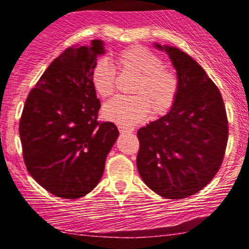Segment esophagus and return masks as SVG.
<instances>
[{
    "instance_id": "34e87169",
    "label": "esophagus",
    "mask_w": 249,
    "mask_h": 249,
    "mask_svg": "<svg viewBox=\"0 0 249 249\" xmlns=\"http://www.w3.org/2000/svg\"><path fill=\"white\" fill-rule=\"evenodd\" d=\"M119 131H121V133H127V132H133V128L131 127H123V126H119Z\"/></svg>"
}]
</instances>
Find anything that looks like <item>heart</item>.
Segmentation results:
<instances>
[{
    "label": "heart",
    "instance_id": "1",
    "mask_svg": "<svg viewBox=\"0 0 249 249\" xmlns=\"http://www.w3.org/2000/svg\"><path fill=\"white\" fill-rule=\"evenodd\" d=\"M123 71L138 75L131 97H116L103 107V115L121 126H134L144 122L152 110L154 116L164 115L176 101L179 79L171 68L153 51L133 45L117 55ZM93 87L99 95L108 97L116 90L117 72L105 58L98 59L92 68Z\"/></svg>",
    "mask_w": 249,
    "mask_h": 249
}]
</instances>
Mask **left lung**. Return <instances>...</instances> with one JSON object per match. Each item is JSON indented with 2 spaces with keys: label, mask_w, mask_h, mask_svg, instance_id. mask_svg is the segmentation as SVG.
<instances>
[{
  "label": "left lung",
  "mask_w": 249,
  "mask_h": 249,
  "mask_svg": "<svg viewBox=\"0 0 249 249\" xmlns=\"http://www.w3.org/2000/svg\"><path fill=\"white\" fill-rule=\"evenodd\" d=\"M170 57L179 89L165 116L139 128L137 168L142 181L166 199H184L214 178L224 159L228 122L219 89L186 53L154 43Z\"/></svg>",
  "instance_id": "1"
}]
</instances>
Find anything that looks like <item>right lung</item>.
<instances>
[{"mask_svg":"<svg viewBox=\"0 0 249 249\" xmlns=\"http://www.w3.org/2000/svg\"><path fill=\"white\" fill-rule=\"evenodd\" d=\"M104 42L70 47L51 62L30 91L19 121L25 166L43 188L63 199L87 196L97 186L119 132L99 123L101 102L92 68Z\"/></svg>","mask_w":249,"mask_h":249,"instance_id":"right-lung-1","label":"right lung"}]
</instances>
